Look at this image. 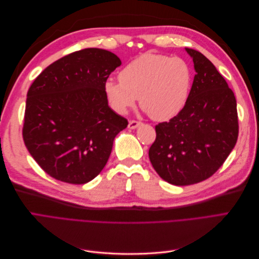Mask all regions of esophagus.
Masks as SVG:
<instances>
[{
    "mask_svg": "<svg viewBox=\"0 0 259 259\" xmlns=\"http://www.w3.org/2000/svg\"><path fill=\"white\" fill-rule=\"evenodd\" d=\"M139 125H142V123L137 122V121H130L128 122V128L135 130V128H137L139 126Z\"/></svg>",
    "mask_w": 259,
    "mask_h": 259,
    "instance_id": "esophagus-1",
    "label": "esophagus"
}]
</instances>
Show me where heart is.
<instances>
[{
	"instance_id": "heart-1",
	"label": "heart",
	"mask_w": 259,
	"mask_h": 259,
	"mask_svg": "<svg viewBox=\"0 0 259 259\" xmlns=\"http://www.w3.org/2000/svg\"><path fill=\"white\" fill-rule=\"evenodd\" d=\"M109 77L104 92L109 105L119 114L139 105L154 121H168L182 112L190 96L192 70L183 58L145 53L133 59L119 73Z\"/></svg>"
}]
</instances>
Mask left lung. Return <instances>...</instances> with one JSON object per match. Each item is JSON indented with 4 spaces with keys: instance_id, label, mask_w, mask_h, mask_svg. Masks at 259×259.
<instances>
[{
    "instance_id": "8db88e82",
    "label": "left lung",
    "mask_w": 259,
    "mask_h": 259,
    "mask_svg": "<svg viewBox=\"0 0 259 259\" xmlns=\"http://www.w3.org/2000/svg\"><path fill=\"white\" fill-rule=\"evenodd\" d=\"M195 75L178 115L155 126L149 159L159 176L175 186L207 179L236 146L239 124L233 92L216 67L198 51L185 49Z\"/></svg>"
}]
</instances>
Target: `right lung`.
<instances>
[{"instance_id": "right-lung-1", "label": "right lung", "mask_w": 259, "mask_h": 259, "mask_svg": "<svg viewBox=\"0 0 259 259\" xmlns=\"http://www.w3.org/2000/svg\"><path fill=\"white\" fill-rule=\"evenodd\" d=\"M121 64L111 52L85 49L53 62L30 86L23 142L53 178L82 185L105 167L115 136L128 124L109 107L104 92Z\"/></svg>"}]
</instances>
